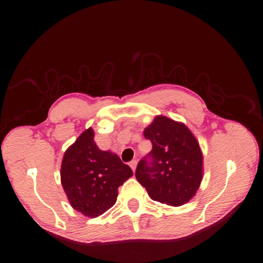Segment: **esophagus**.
Returning <instances> with one entry per match:
<instances>
[{"instance_id": "obj_1", "label": "esophagus", "mask_w": 263, "mask_h": 263, "mask_svg": "<svg viewBox=\"0 0 263 263\" xmlns=\"http://www.w3.org/2000/svg\"><path fill=\"white\" fill-rule=\"evenodd\" d=\"M129 166H130V168L132 170L135 172V170H136V166H137V160H133V161H130L129 162Z\"/></svg>"}]
</instances>
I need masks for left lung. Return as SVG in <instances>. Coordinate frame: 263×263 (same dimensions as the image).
Masks as SVG:
<instances>
[{"label": "left lung", "instance_id": "1", "mask_svg": "<svg viewBox=\"0 0 263 263\" xmlns=\"http://www.w3.org/2000/svg\"><path fill=\"white\" fill-rule=\"evenodd\" d=\"M152 150L136 168V178L152 200L170 206L186 204L195 197L204 176L199 142L184 123L156 116L144 129Z\"/></svg>", "mask_w": 263, "mask_h": 263}]
</instances>
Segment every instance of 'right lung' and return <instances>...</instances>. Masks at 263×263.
I'll list each match as a JSON object with an SVG mask.
<instances>
[{"mask_svg": "<svg viewBox=\"0 0 263 263\" xmlns=\"http://www.w3.org/2000/svg\"><path fill=\"white\" fill-rule=\"evenodd\" d=\"M91 127L81 133L64 153L61 181L74 210L97 217L116 204L118 187L133 176L118 155L103 151L93 141Z\"/></svg>", "mask_w": 263, "mask_h": 263, "instance_id": "1", "label": "right lung"}]
</instances>
